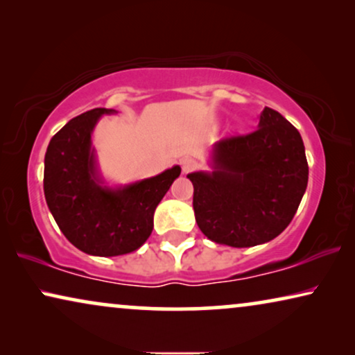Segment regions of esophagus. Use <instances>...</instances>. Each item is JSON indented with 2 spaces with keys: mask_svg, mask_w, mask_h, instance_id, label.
<instances>
[{
  "mask_svg": "<svg viewBox=\"0 0 355 355\" xmlns=\"http://www.w3.org/2000/svg\"><path fill=\"white\" fill-rule=\"evenodd\" d=\"M197 166H198L197 162H196V159H192V158L182 159V163H181V168H182V173L184 174L193 171V169H197Z\"/></svg>",
  "mask_w": 355,
  "mask_h": 355,
  "instance_id": "obj_1",
  "label": "esophagus"
}]
</instances>
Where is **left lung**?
<instances>
[{
    "instance_id": "left-lung-1",
    "label": "left lung",
    "mask_w": 355,
    "mask_h": 355,
    "mask_svg": "<svg viewBox=\"0 0 355 355\" xmlns=\"http://www.w3.org/2000/svg\"><path fill=\"white\" fill-rule=\"evenodd\" d=\"M210 171L187 174L200 231L216 244L273 241L297 211L309 182L299 130L278 111H261L259 129L211 145Z\"/></svg>"
}]
</instances>
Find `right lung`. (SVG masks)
<instances>
[{
  "mask_svg": "<svg viewBox=\"0 0 355 355\" xmlns=\"http://www.w3.org/2000/svg\"><path fill=\"white\" fill-rule=\"evenodd\" d=\"M95 108L76 116L53 135L45 153L43 191L62 234L77 249L95 257L125 255L140 249L153 230V215L181 166L157 176L110 186L100 171L92 134L101 116Z\"/></svg>",
  "mask_w": 355,
  "mask_h": 355,
  "instance_id": "1",
  "label": "right lung"
}]
</instances>
